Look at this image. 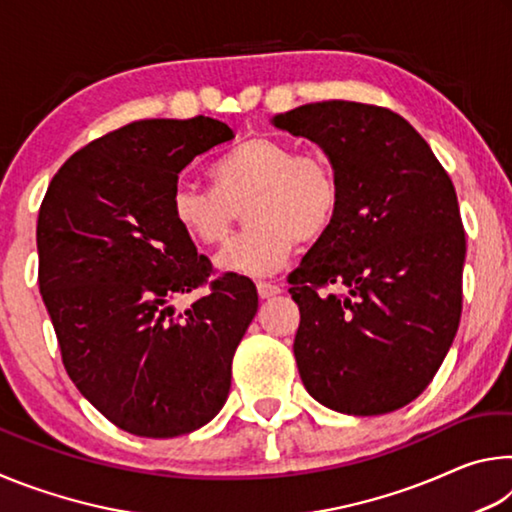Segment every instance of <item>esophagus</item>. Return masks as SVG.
Returning a JSON list of instances; mask_svg holds the SVG:
<instances>
[{"label":"esophagus","instance_id":"1","mask_svg":"<svg viewBox=\"0 0 512 512\" xmlns=\"http://www.w3.org/2000/svg\"><path fill=\"white\" fill-rule=\"evenodd\" d=\"M257 293H259V298L266 300V298L277 296V293H282V289L273 282H257Z\"/></svg>","mask_w":512,"mask_h":512}]
</instances>
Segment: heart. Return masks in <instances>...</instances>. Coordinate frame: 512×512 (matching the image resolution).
<instances>
[{
  "instance_id": "b5f03b06",
  "label": "heart",
  "mask_w": 512,
  "mask_h": 512,
  "mask_svg": "<svg viewBox=\"0 0 512 512\" xmlns=\"http://www.w3.org/2000/svg\"><path fill=\"white\" fill-rule=\"evenodd\" d=\"M210 180V189L178 180L169 194L171 219L189 239L216 246L246 210L248 230L216 255L221 271L239 275L275 273L296 241H316L332 228L341 203L332 162L275 137H250L221 155Z\"/></svg>"
}]
</instances>
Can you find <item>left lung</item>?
<instances>
[{"label": "left lung", "mask_w": 512, "mask_h": 512, "mask_svg": "<svg viewBox=\"0 0 512 512\" xmlns=\"http://www.w3.org/2000/svg\"><path fill=\"white\" fill-rule=\"evenodd\" d=\"M273 126L316 142L341 187L332 228L289 275L302 384L339 413L402 409L429 386L461 320L465 232L452 180L388 108L307 103Z\"/></svg>", "instance_id": "1"}]
</instances>
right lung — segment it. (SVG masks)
Instances as JSON below:
<instances>
[{
	"mask_svg": "<svg viewBox=\"0 0 512 512\" xmlns=\"http://www.w3.org/2000/svg\"><path fill=\"white\" fill-rule=\"evenodd\" d=\"M228 124L144 119L76 151L38 214V282L69 379L119 429L173 438L201 429L230 393L232 357L257 314L244 275L207 282L169 212L196 155L232 140ZM211 284L176 315L170 302Z\"/></svg>",
	"mask_w": 512,
	"mask_h": 512,
	"instance_id": "1",
	"label": "right lung"
}]
</instances>
